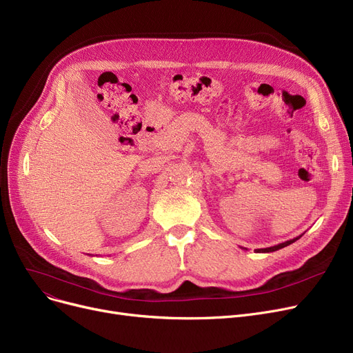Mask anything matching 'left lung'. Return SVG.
<instances>
[{
    "label": "left lung",
    "instance_id": "obj_1",
    "mask_svg": "<svg viewBox=\"0 0 353 353\" xmlns=\"http://www.w3.org/2000/svg\"><path fill=\"white\" fill-rule=\"evenodd\" d=\"M301 237H302V234H301V236H298V237H294V239L286 240V242H283V243H279V245H276V246H270V248H265V249H256L254 252H256V253H270V252H276V250L283 249V248H286V246H289V245L294 243L296 240L301 239ZM242 249H245V248H242Z\"/></svg>",
    "mask_w": 353,
    "mask_h": 353
}]
</instances>
